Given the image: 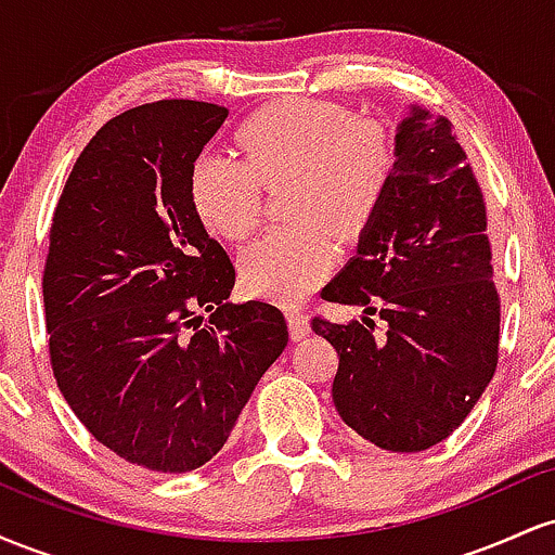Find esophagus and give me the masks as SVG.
<instances>
[{"label":"esophagus","instance_id":"34e87169","mask_svg":"<svg viewBox=\"0 0 555 555\" xmlns=\"http://www.w3.org/2000/svg\"><path fill=\"white\" fill-rule=\"evenodd\" d=\"M286 323H289V334L295 341H302L310 334V321L299 310H289L286 313Z\"/></svg>","mask_w":555,"mask_h":555}]
</instances>
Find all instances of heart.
<instances>
[{"label":"heart","mask_w":555,"mask_h":555,"mask_svg":"<svg viewBox=\"0 0 555 555\" xmlns=\"http://www.w3.org/2000/svg\"><path fill=\"white\" fill-rule=\"evenodd\" d=\"M240 158L201 154L190 171L197 219L224 240H242L260 219V182L286 190V216L240 256L250 295L299 302L334 266V231L358 240L384 208L397 171V145L373 122H354L339 104L286 99L247 117L237 132Z\"/></svg>","instance_id":"b5f03b06"}]
</instances>
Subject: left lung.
<instances>
[{
  "label": "left lung",
  "instance_id": "left-lung-1",
  "mask_svg": "<svg viewBox=\"0 0 555 555\" xmlns=\"http://www.w3.org/2000/svg\"><path fill=\"white\" fill-rule=\"evenodd\" d=\"M393 145L384 208L321 289L362 308L360 321L315 318L313 331L339 354L331 397L344 423L378 449L415 454L460 428L493 378L501 299L486 203L449 119L410 104Z\"/></svg>",
  "mask_w": 555,
  "mask_h": 555
}]
</instances>
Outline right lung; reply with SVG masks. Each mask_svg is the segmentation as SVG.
I'll use <instances>...</instances> for the list:
<instances>
[{"label":"right lung","instance_id":"right-lung-1","mask_svg":"<svg viewBox=\"0 0 555 555\" xmlns=\"http://www.w3.org/2000/svg\"><path fill=\"white\" fill-rule=\"evenodd\" d=\"M227 114L169 99L109 119L54 211L43 308L56 386L95 441L154 473L211 462L289 341L279 308L229 302L234 266L190 197Z\"/></svg>","mask_w":555,"mask_h":555}]
</instances>
